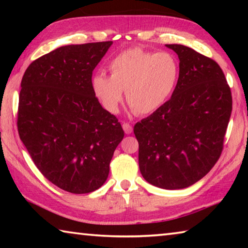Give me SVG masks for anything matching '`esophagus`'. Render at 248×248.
Segmentation results:
<instances>
[{
    "mask_svg": "<svg viewBox=\"0 0 248 248\" xmlns=\"http://www.w3.org/2000/svg\"><path fill=\"white\" fill-rule=\"evenodd\" d=\"M123 128H124V132L127 133V134H130L132 132V125L130 124H128V123H124L123 124Z\"/></svg>",
    "mask_w": 248,
    "mask_h": 248,
    "instance_id": "34e87169",
    "label": "esophagus"
}]
</instances>
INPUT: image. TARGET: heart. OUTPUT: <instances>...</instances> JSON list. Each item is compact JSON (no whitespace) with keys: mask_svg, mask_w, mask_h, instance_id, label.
<instances>
[{"mask_svg":"<svg viewBox=\"0 0 248 248\" xmlns=\"http://www.w3.org/2000/svg\"><path fill=\"white\" fill-rule=\"evenodd\" d=\"M109 70L111 75L94 74L92 89L111 114L118 112L124 91L134 111L152 114L173 95L179 77V63L173 53L140 48H130L117 54L109 62Z\"/></svg>","mask_w":248,"mask_h":248,"instance_id":"heart-1","label":"heart"}]
</instances>
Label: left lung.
Here are the masks:
<instances>
[{
  "label": "left lung",
  "instance_id": "1",
  "mask_svg": "<svg viewBox=\"0 0 248 248\" xmlns=\"http://www.w3.org/2000/svg\"><path fill=\"white\" fill-rule=\"evenodd\" d=\"M170 99L134 125L143 178L163 189H183L207 175L223 150L232 95L215 60L183 45Z\"/></svg>",
  "mask_w": 248,
  "mask_h": 248
}]
</instances>
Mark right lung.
<instances>
[{
    "label": "right lung",
    "mask_w": 248,
    "mask_h": 248,
    "mask_svg": "<svg viewBox=\"0 0 248 248\" xmlns=\"http://www.w3.org/2000/svg\"><path fill=\"white\" fill-rule=\"evenodd\" d=\"M112 41L63 46L31 62L20 83L17 129L49 182L72 194L102 187L124 132L102 107L92 75Z\"/></svg>",
    "instance_id": "1"
}]
</instances>
